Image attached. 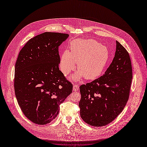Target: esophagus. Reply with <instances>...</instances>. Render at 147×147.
<instances>
[{
    "instance_id": "1",
    "label": "esophagus",
    "mask_w": 147,
    "mask_h": 147,
    "mask_svg": "<svg viewBox=\"0 0 147 147\" xmlns=\"http://www.w3.org/2000/svg\"><path fill=\"white\" fill-rule=\"evenodd\" d=\"M79 89V86L78 84H74L73 86V90L74 91H77Z\"/></svg>"
}]
</instances>
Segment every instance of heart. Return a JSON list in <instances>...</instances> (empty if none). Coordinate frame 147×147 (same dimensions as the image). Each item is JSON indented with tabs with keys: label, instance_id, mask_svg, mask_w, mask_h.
Returning <instances> with one entry per match:
<instances>
[{
	"label": "heart",
	"instance_id": "b5f03b06",
	"mask_svg": "<svg viewBox=\"0 0 147 147\" xmlns=\"http://www.w3.org/2000/svg\"><path fill=\"white\" fill-rule=\"evenodd\" d=\"M71 52L65 51L60 60V68L64 75L76 67L79 70L71 79L78 80L83 76L87 79H94L103 72L109 58L107 48L92 40H74L70 44Z\"/></svg>",
	"mask_w": 147,
	"mask_h": 147
}]
</instances>
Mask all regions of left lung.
<instances>
[{
	"label": "left lung",
	"mask_w": 147,
	"mask_h": 147,
	"mask_svg": "<svg viewBox=\"0 0 147 147\" xmlns=\"http://www.w3.org/2000/svg\"><path fill=\"white\" fill-rule=\"evenodd\" d=\"M131 79L129 55L116 41L114 57L105 74L80 86L81 99L79 106L82 119L97 127L112 122L122 112L128 100Z\"/></svg>",
	"instance_id": "obj_1"
}]
</instances>
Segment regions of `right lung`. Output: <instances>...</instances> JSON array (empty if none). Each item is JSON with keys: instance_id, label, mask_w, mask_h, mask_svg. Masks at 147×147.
<instances>
[{"instance_id": "add662e5", "label": "right lung", "mask_w": 147, "mask_h": 147, "mask_svg": "<svg viewBox=\"0 0 147 147\" xmlns=\"http://www.w3.org/2000/svg\"><path fill=\"white\" fill-rule=\"evenodd\" d=\"M68 34L45 32L29 40L15 66L14 90L24 115L36 124L50 123L73 86L60 71L59 47Z\"/></svg>"}]
</instances>
